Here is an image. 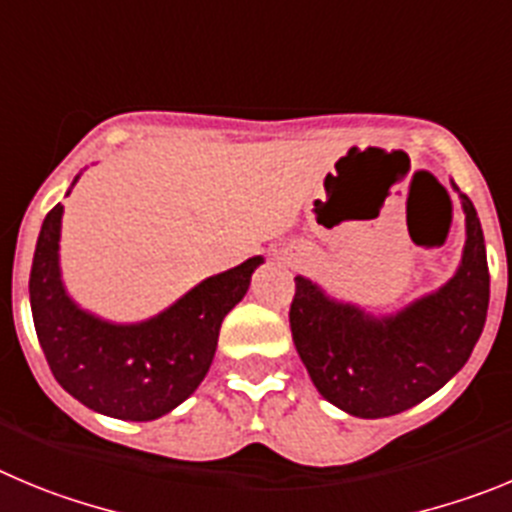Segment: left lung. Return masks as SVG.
I'll use <instances>...</instances> for the list:
<instances>
[{
	"instance_id": "1",
	"label": "left lung",
	"mask_w": 512,
	"mask_h": 512,
	"mask_svg": "<svg viewBox=\"0 0 512 512\" xmlns=\"http://www.w3.org/2000/svg\"><path fill=\"white\" fill-rule=\"evenodd\" d=\"M451 188L459 193L454 181ZM459 199L467 239L457 273L400 311L375 316L296 275L293 344L316 390L349 416L408 411L467 365L485 329L490 273L480 216L464 193Z\"/></svg>"
}]
</instances>
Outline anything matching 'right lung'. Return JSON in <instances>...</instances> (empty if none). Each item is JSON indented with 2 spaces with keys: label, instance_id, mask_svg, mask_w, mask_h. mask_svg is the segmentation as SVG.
Here are the masks:
<instances>
[{
  "label": "right lung",
  "instance_id": "right-lung-1",
  "mask_svg": "<svg viewBox=\"0 0 512 512\" xmlns=\"http://www.w3.org/2000/svg\"><path fill=\"white\" fill-rule=\"evenodd\" d=\"M78 178L81 173L71 188ZM61 219L58 204L45 216L30 270L32 321L50 372L66 393L101 416L155 421L199 388L214 359L224 316L245 298L252 273L265 260L250 257L227 273L201 280L158 316L117 324L81 308L66 290Z\"/></svg>",
  "mask_w": 512,
  "mask_h": 512
}]
</instances>
